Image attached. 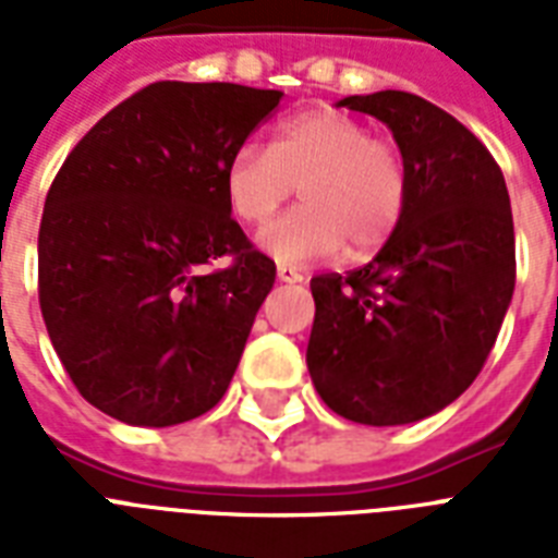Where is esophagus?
Instances as JSON below:
<instances>
[{
  "mask_svg": "<svg viewBox=\"0 0 558 558\" xmlns=\"http://www.w3.org/2000/svg\"><path fill=\"white\" fill-rule=\"evenodd\" d=\"M278 280L280 283H304V271L295 269V266H287V263H280Z\"/></svg>",
  "mask_w": 558,
  "mask_h": 558,
  "instance_id": "34e87169",
  "label": "esophagus"
}]
</instances>
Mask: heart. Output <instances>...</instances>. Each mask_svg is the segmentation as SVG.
<instances>
[{
  "instance_id": "b5f03b06",
  "label": "heart",
  "mask_w": 558,
  "mask_h": 558,
  "mask_svg": "<svg viewBox=\"0 0 558 558\" xmlns=\"http://www.w3.org/2000/svg\"><path fill=\"white\" fill-rule=\"evenodd\" d=\"M298 187L301 208L257 234L278 263H313L339 254L359 260L379 252L397 231L408 202V165L388 138L341 109L283 118L269 150L243 144L222 170L231 217L263 226Z\"/></svg>"
}]
</instances>
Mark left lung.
<instances>
[{
  "mask_svg": "<svg viewBox=\"0 0 558 558\" xmlns=\"http://www.w3.org/2000/svg\"><path fill=\"white\" fill-rule=\"evenodd\" d=\"M408 165L397 231L367 266L318 275L306 367L344 420L408 425L451 405L493 350L515 289V231L484 144L411 92L350 95Z\"/></svg>",
  "mask_w": 558,
  "mask_h": 558,
  "instance_id": "obj_1",
  "label": "left lung"
}]
</instances>
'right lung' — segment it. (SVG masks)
Returning a JSON list of instances; mask_svg holds the SVG:
<instances>
[{"label": "right lung", "mask_w": 558, "mask_h": 558, "mask_svg": "<svg viewBox=\"0 0 558 558\" xmlns=\"http://www.w3.org/2000/svg\"><path fill=\"white\" fill-rule=\"evenodd\" d=\"M283 92L161 81L69 153L39 222V310L86 402L126 425L187 423L231 385L275 263L222 170ZM228 253V270L204 266Z\"/></svg>", "instance_id": "right-lung-1"}]
</instances>
